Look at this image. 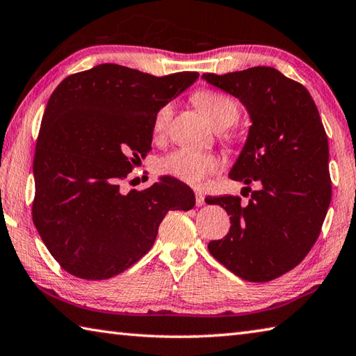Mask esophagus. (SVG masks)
<instances>
[{"label":"esophagus","instance_id":"34e87169","mask_svg":"<svg viewBox=\"0 0 356 356\" xmlns=\"http://www.w3.org/2000/svg\"><path fill=\"white\" fill-rule=\"evenodd\" d=\"M195 195H196V205L197 207H202L205 202H204V195H202V193H200L199 190H196L195 191Z\"/></svg>","mask_w":356,"mask_h":356}]
</instances>
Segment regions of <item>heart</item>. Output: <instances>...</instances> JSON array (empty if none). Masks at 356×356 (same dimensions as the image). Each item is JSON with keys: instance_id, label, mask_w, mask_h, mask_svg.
Here are the masks:
<instances>
[{"instance_id": "obj_1", "label": "heart", "mask_w": 356, "mask_h": 356, "mask_svg": "<svg viewBox=\"0 0 356 356\" xmlns=\"http://www.w3.org/2000/svg\"><path fill=\"white\" fill-rule=\"evenodd\" d=\"M193 99H195L196 106L200 108V112L207 116V120L219 129L229 127L240 118V106H238V102L234 98H230L229 95L218 92V90H197L193 95ZM171 115L172 108L170 104L161 107L156 118H154V132L157 135L163 134L168 127V122L171 120ZM221 166L222 161L215 154L200 152L196 149H190V147H180V149L172 151L168 156L161 157L159 161V170L161 172L193 186L202 185L205 179L218 172L221 170Z\"/></svg>"}]
</instances>
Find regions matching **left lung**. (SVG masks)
<instances>
[{"label":"left lung","instance_id":"obj_1","mask_svg":"<svg viewBox=\"0 0 356 356\" xmlns=\"http://www.w3.org/2000/svg\"><path fill=\"white\" fill-rule=\"evenodd\" d=\"M240 99L250 115L248 140L229 177L261 188L207 197L230 215V230L209 250L235 275L269 282L296 268L314 245L332 200L328 140L312 95L279 70L254 67L202 74Z\"/></svg>","mask_w":356,"mask_h":356}]
</instances>
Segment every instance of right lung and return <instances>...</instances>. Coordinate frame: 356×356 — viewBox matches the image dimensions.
<instances>
[{
    "label": "right lung",
    "mask_w": 356,
    "mask_h": 356,
    "mask_svg": "<svg viewBox=\"0 0 356 356\" xmlns=\"http://www.w3.org/2000/svg\"><path fill=\"white\" fill-rule=\"evenodd\" d=\"M197 77L102 63L70 74L51 95L32 166V221L71 275L121 274L149 252L168 211L195 207L190 186L170 176L141 191L120 185L151 151L157 112Z\"/></svg>",
    "instance_id": "obj_1"
}]
</instances>
